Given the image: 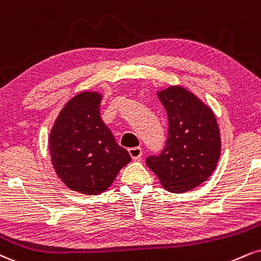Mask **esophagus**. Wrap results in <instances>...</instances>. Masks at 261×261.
<instances>
[{
	"label": "esophagus",
	"instance_id": "1",
	"mask_svg": "<svg viewBox=\"0 0 261 261\" xmlns=\"http://www.w3.org/2000/svg\"><path fill=\"white\" fill-rule=\"evenodd\" d=\"M142 148H140V147H134V148L128 149V154H130L134 161H139L141 156H142Z\"/></svg>",
	"mask_w": 261,
	"mask_h": 261
}]
</instances>
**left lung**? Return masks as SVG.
<instances>
[{"label":"left lung","mask_w":261,"mask_h":261,"mask_svg":"<svg viewBox=\"0 0 261 261\" xmlns=\"http://www.w3.org/2000/svg\"><path fill=\"white\" fill-rule=\"evenodd\" d=\"M156 96L168 114V140L163 152L148 156L146 164L166 191L187 192L215 170L221 153L218 121L212 108L185 87H166Z\"/></svg>","instance_id":"1"}]
</instances>
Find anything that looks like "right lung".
Listing matches in <instances>:
<instances>
[{"mask_svg":"<svg viewBox=\"0 0 261 261\" xmlns=\"http://www.w3.org/2000/svg\"><path fill=\"white\" fill-rule=\"evenodd\" d=\"M100 100L95 91L74 96L59 112L48 139L56 174L68 188L89 196L105 192L131 162L100 119Z\"/></svg>","mask_w":261,"mask_h":261,"instance_id":"obj_1","label":"right lung"}]
</instances>
